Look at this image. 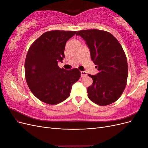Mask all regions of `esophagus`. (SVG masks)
<instances>
[{
    "label": "esophagus",
    "instance_id": "34e87169",
    "mask_svg": "<svg viewBox=\"0 0 148 148\" xmlns=\"http://www.w3.org/2000/svg\"><path fill=\"white\" fill-rule=\"evenodd\" d=\"M86 75H87V73H86V71H81V77H86Z\"/></svg>",
    "mask_w": 148,
    "mask_h": 148
}]
</instances>
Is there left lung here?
<instances>
[{"label": "left lung", "instance_id": "left-lung-1", "mask_svg": "<svg viewBox=\"0 0 148 148\" xmlns=\"http://www.w3.org/2000/svg\"><path fill=\"white\" fill-rule=\"evenodd\" d=\"M88 46L92 61L99 70L88 74L93 83L87 89L88 96L95 104L107 106L117 101L126 86L128 64L122 46L114 36L98 29L79 31Z\"/></svg>", "mask_w": 148, "mask_h": 148}]
</instances>
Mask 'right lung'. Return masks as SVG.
Listing matches in <instances>:
<instances>
[{
	"label": "right lung",
	"instance_id": "obj_1",
	"mask_svg": "<svg viewBox=\"0 0 148 148\" xmlns=\"http://www.w3.org/2000/svg\"><path fill=\"white\" fill-rule=\"evenodd\" d=\"M77 31L55 30L44 33L33 43L26 55V83L38 99L54 105L70 95L73 84L81 76L77 69H60L58 62L65 58L66 42Z\"/></svg>",
	"mask_w": 148,
	"mask_h": 148
}]
</instances>
